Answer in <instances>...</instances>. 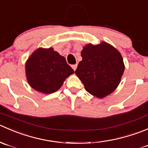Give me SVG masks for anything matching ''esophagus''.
Here are the masks:
<instances>
[{"mask_svg":"<svg viewBox=\"0 0 148 148\" xmlns=\"http://www.w3.org/2000/svg\"><path fill=\"white\" fill-rule=\"evenodd\" d=\"M77 64H75V65H72V68H73V69L74 71H75V70H76V68H77Z\"/></svg>","mask_w":148,"mask_h":148,"instance_id":"esophagus-1","label":"esophagus"}]
</instances>
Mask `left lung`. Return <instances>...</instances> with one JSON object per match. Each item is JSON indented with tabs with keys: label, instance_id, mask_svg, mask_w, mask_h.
I'll return each mask as SVG.
<instances>
[{
	"label": "left lung",
	"instance_id": "obj_1",
	"mask_svg": "<svg viewBox=\"0 0 148 148\" xmlns=\"http://www.w3.org/2000/svg\"><path fill=\"white\" fill-rule=\"evenodd\" d=\"M81 57L83 60L78 63L75 74L86 90L100 99L112 93L119 86L124 71L120 52L102 42L83 47Z\"/></svg>",
	"mask_w": 148,
	"mask_h": 148
}]
</instances>
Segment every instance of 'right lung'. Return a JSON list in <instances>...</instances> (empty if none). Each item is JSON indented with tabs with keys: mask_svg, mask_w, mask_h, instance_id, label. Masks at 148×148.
Segmentation results:
<instances>
[{
	"mask_svg": "<svg viewBox=\"0 0 148 148\" xmlns=\"http://www.w3.org/2000/svg\"><path fill=\"white\" fill-rule=\"evenodd\" d=\"M74 73L63 56L53 48H39L26 62V75L30 86L43 93H52L62 86L65 79Z\"/></svg>",
	"mask_w": 148,
	"mask_h": 148,
	"instance_id": "obj_1",
	"label": "right lung"
}]
</instances>
